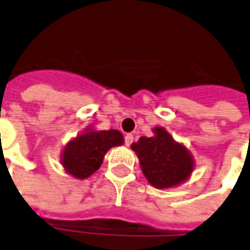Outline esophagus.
<instances>
[{
  "mask_svg": "<svg viewBox=\"0 0 250 250\" xmlns=\"http://www.w3.org/2000/svg\"><path fill=\"white\" fill-rule=\"evenodd\" d=\"M133 141V135H131V133H127L125 136V144L127 145V146H129V145L132 144Z\"/></svg>",
  "mask_w": 250,
  "mask_h": 250,
  "instance_id": "esophagus-1",
  "label": "esophagus"
}]
</instances>
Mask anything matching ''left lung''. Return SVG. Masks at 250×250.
Here are the masks:
<instances>
[{
    "instance_id": "obj_1",
    "label": "left lung",
    "mask_w": 250,
    "mask_h": 250,
    "mask_svg": "<svg viewBox=\"0 0 250 250\" xmlns=\"http://www.w3.org/2000/svg\"><path fill=\"white\" fill-rule=\"evenodd\" d=\"M153 137H140L131 148L140 160L145 178L158 189L186 182L193 171V158L184 145L179 144L162 127L153 129Z\"/></svg>"
}]
</instances>
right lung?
Listing matches in <instances>:
<instances>
[{"label":"right lung","instance_id":"add662e5","mask_svg":"<svg viewBox=\"0 0 250 250\" xmlns=\"http://www.w3.org/2000/svg\"><path fill=\"white\" fill-rule=\"evenodd\" d=\"M123 144V135L118 129H88L68 143L62 153V165L68 174L78 179L89 178L100 168L105 153Z\"/></svg>","mask_w":250,"mask_h":250}]
</instances>
